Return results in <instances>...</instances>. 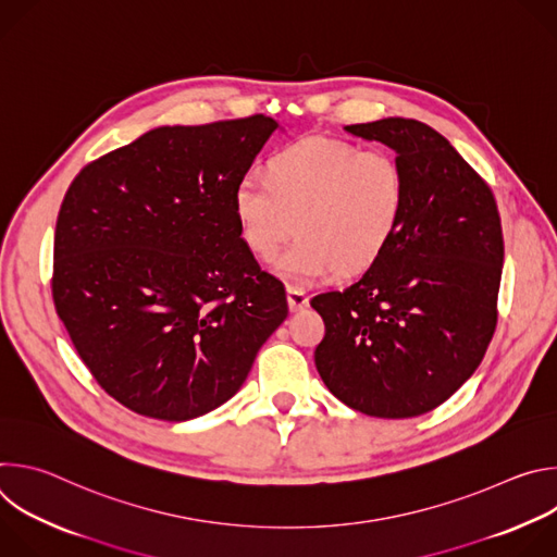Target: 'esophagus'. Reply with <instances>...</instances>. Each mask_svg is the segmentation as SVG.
Returning a JSON list of instances; mask_svg holds the SVG:
<instances>
[{
    "instance_id": "34e87169",
    "label": "esophagus",
    "mask_w": 557,
    "mask_h": 557,
    "mask_svg": "<svg viewBox=\"0 0 557 557\" xmlns=\"http://www.w3.org/2000/svg\"><path fill=\"white\" fill-rule=\"evenodd\" d=\"M286 297H288V308L295 312V310H301L308 306V295L297 288V286H288L286 288Z\"/></svg>"
}]
</instances>
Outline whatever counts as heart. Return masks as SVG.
Masks as SVG:
<instances>
[{"label":"heart","instance_id":"heart-1","mask_svg":"<svg viewBox=\"0 0 557 557\" xmlns=\"http://www.w3.org/2000/svg\"><path fill=\"white\" fill-rule=\"evenodd\" d=\"M233 213L245 247L262 262L280 256V273L297 284L370 271L399 233L408 181L387 149L310 136L275 149L264 176L233 187Z\"/></svg>","mask_w":557,"mask_h":557}]
</instances>
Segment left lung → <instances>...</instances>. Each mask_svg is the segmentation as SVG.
Returning <instances> with one entry per match:
<instances>
[{
  "label": "left lung",
  "instance_id": "obj_1",
  "mask_svg": "<svg viewBox=\"0 0 557 557\" xmlns=\"http://www.w3.org/2000/svg\"><path fill=\"white\" fill-rule=\"evenodd\" d=\"M396 151L404 224L352 286L314 295L326 333L314 366L348 408L410 419L438 408L481 366L498 324L505 243L492 187L430 125H346Z\"/></svg>",
  "mask_w": 557,
  "mask_h": 557
}]
</instances>
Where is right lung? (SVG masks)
Masks as SVG:
<instances>
[{
  "label": "right lung",
  "instance_id": "obj_1",
  "mask_svg": "<svg viewBox=\"0 0 557 557\" xmlns=\"http://www.w3.org/2000/svg\"><path fill=\"white\" fill-rule=\"evenodd\" d=\"M275 127L264 114L156 127L67 187L54 308L97 383L127 410L161 421L215 410L286 320L284 284L245 247L231 202Z\"/></svg>",
  "mask_w": 557,
  "mask_h": 557
}]
</instances>
